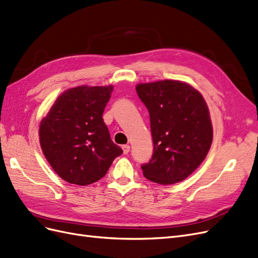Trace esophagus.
Here are the masks:
<instances>
[{"label":"esophagus","instance_id":"esophagus-1","mask_svg":"<svg viewBox=\"0 0 258 258\" xmlns=\"http://www.w3.org/2000/svg\"><path fill=\"white\" fill-rule=\"evenodd\" d=\"M121 148H122L123 154H128L130 152V146L129 145H122Z\"/></svg>","mask_w":258,"mask_h":258}]
</instances>
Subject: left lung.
I'll use <instances>...</instances> for the list:
<instances>
[{"instance_id":"obj_1","label":"left lung","mask_w":258,"mask_h":258,"mask_svg":"<svg viewBox=\"0 0 258 258\" xmlns=\"http://www.w3.org/2000/svg\"><path fill=\"white\" fill-rule=\"evenodd\" d=\"M137 93L150 114L154 143L152 159L141 166L152 182L169 185L190 175L212 144L213 129L201 93L172 81L139 84Z\"/></svg>"}]
</instances>
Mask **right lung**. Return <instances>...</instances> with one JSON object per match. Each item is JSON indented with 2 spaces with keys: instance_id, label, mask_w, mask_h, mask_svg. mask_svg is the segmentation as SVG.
<instances>
[{
  "instance_id": "add662e5",
  "label": "right lung",
  "mask_w": 258,
  "mask_h": 258,
  "mask_svg": "<svg viewBox=\"0 0 258 258\" xmlns=\"http://www.w3.org/2000/svg\"><path fill=\"white\" fill-rule=\"evenodd\" d=\"M113 86H80L54 101L40 124V143L62 179L89 185L102 178L122 150L111 139L102 115Z\"/></svg>"
}]
</instances>
